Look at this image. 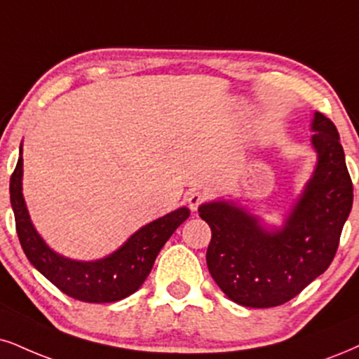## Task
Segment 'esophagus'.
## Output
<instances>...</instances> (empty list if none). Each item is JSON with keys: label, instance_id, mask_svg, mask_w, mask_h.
Segmentation results:
<instances>
[{"label": "esophagus", "instance_id": "1", "mask_svg": "<svg viewBox=\"0 0 359 359\" xmlns=\"http://www.w3.org/2000/svg\"><path fill=\"white\" fill-rule=\"evenodd\" d=\"M203 200H205V194H203L201 191H189L187 196V201H188L189 208H191V211H196L203 203Z\"/></svg>", "mask_w": 359, "mask_h": 359}]
</instances>
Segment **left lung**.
<instances>
[{"label":"left lung","instance_id":"obj_1","mask_svg":"<svg viewBox=\"0 0 359 359\" xmlns=\"http://www.w3.org/2000/svg\"><path fill=\"white\" fill-rule=\"evenodd\" d=\"M313 176L281 228L268 229L258 216L233 201L200 206L210 224L206 264L216 285L234 303L273 308L299 294L328 269L353 206V183L333 121L315 113Z\"/></svg>","mask_w":359,"mask_h":359}]
</instances>
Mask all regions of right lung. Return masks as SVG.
<instances>
[{
    "label": "right lung",
    "mask_w": 359,
    "mask_h": 359,
    "mask_svg": "<svg viewBox=\"0 0 359 359\" xmlns=\"http://www.w3.org/2000/svg\"><path fill=\"white\" fill-rule=\"evenodd\" d=\"M23 149L10 180L11 208L16 233L26 258L57 290L85 303H113L135 293L143 285L165 243L183 221L187 206L144 224L111 255L96 261H76L57 255L44 243L29 219L23 198Z\"/></svg>",
    "instance_id": "add662e5"
}]
</instances>
